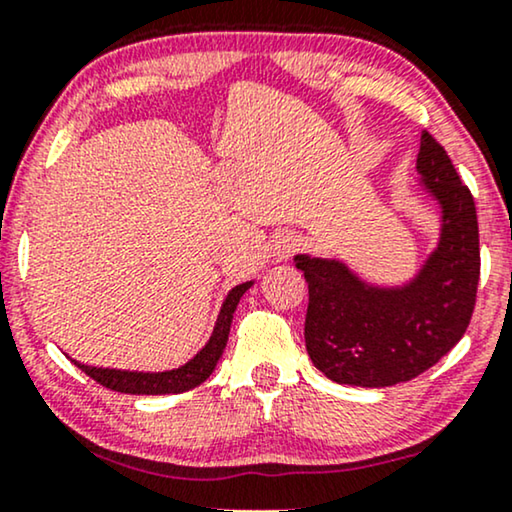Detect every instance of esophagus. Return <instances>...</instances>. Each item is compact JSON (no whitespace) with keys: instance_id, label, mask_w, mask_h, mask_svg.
I'll list each match as a JSON object with an SVG mask.
<instances>
[{"instance_id":"esophagus-1","label":"esophagus","mask_w":512,"mask_h":512,"mask_svg":"<svg viewBox=\"0 0 512 512\" xmlns=\"http://www.w3.org/2000/svg\"><path fill=\"white\" fill-rule=\"evenodd\" d=\"M300 244H303V240H300L298 235L293 233H282L275 240V247H272V254H275L277 258H289L296 254V251L300 249Z\"/></svg>"}]
</instances>
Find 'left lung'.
I'll use <instances>...</instances> for the list:
<instances>
[{
    "mask_svg": "<svg viewBox=\"0 0 512 512\" xmlns=\"http://www.w3.org/2000/svg\"><path fill=\"white\" fill-rule=\"evenodd\" d=\"M417 172L424 193L440 209V233L436 249L408 282H366L340 258H293L310 291L307 354L328 380L354 387L408 382L443 359L466 333L480 279L473 195L426 130Z\"/></svg>",
    "mask_w": 512,
    "mask_h": 512,
    "instance_id": "obj_1",
    "label": "left lung"
}]
</instances>
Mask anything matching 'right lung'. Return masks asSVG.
Masks as SVG:
<instances>
[{"label": "right lung", "instance_id": "obj_1", "mask_svg": "<svg viewBox=\"0 0 512 512\" xmlns=\"http://www.w3.org/2000/svg\"><path fill=\"white\" fill-rule=\"evenodd\" d=\"M254 282L237 284L235 289L228 291L223 300L219 319H216L214 331L209 335L207 345L193 356L191 361L174 370H163V373H139V370H118V368H95L86 363L74 361L83 373L100 382L102 387L111 391H121V394H139V396H160V394H181L198 387L214 373L216 363H219L223 349H226L230 324H233V314L237 310L240 298L251 289Z\"/></svg>", "mask_w": 512, "mask_h": 512}]
</instances>
